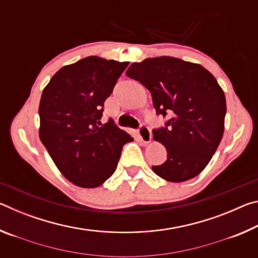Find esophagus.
Masks as SVG:
<instances>
[{
  "mask_svg": "<svg viewBox=\"0 0 258 258\" xmlns=\"http://www.w3.org/2000/svg\"><path fill=\"white\" fill-rule=\"evenodd\" d=\"M139 137L142 140L143 143H149L151 141V131L147 126H141L139 130Z\"/></svg>",
  "mask_w": 258,
  "mask_h": 258,
  "instance_id": "34e87169",
  "label": "esophagus"
}]
</instances>
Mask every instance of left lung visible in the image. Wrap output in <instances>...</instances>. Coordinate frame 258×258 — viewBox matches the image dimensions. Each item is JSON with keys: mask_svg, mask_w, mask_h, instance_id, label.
I'll list each match as a JSON object with an SVG mask.
<instances>
[{"mask_svg": "<svg viewBox=\"0 0 258 258\" xmlns=\"http://www.w3.org/2000/svg\"><path fill=\"white\" fill-rule=\"evenodd\" d=\"M126 75L150 91L157 113L172 118L154 130L167 159L152 171L168 182H184L202 173L224 133L225 95L216 78L202 64L174 56L133 62Z\"/></svg>", "mask_w": 258, "mask_h": 258, "instance_id": "1", "label": "left lung"}]
</instances>
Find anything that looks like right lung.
Listing matches in <instances>:
<instances>
[{
	"label": "right lung",
	"instance_id": "obj_1",
	"mask_svg": "<svg viewBox=\"0 0 258 258\" xmlns=\"http://www.w3.org/2000/svg\"><path fill=\"white\" fill-rule=\"evenodd\" d=\"M128 62L86 56L60 68L43 90L38 135L60 173L80 187L103 184L133 138L109 120L103 103Z\"/></svg>",
	"mask_w": 258,
	"mask_h": 258
}]
</instances>
